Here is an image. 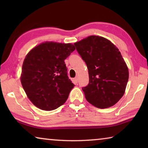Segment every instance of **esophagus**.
I'll use <instances>...</instances> for the list:
<instances>
[{
	"label": "esophagus",
	"instance_id": "1",
	"mask_svg": "<svg viewBox=\"0 0 148 148\" xmlns=\"http://www.w3.org/2000/svg\"><path fill=\"white\" fill-rule=\"evenodd\" d=\"M74 81L76 83H77V82H78V77L77 76H76L74 77Z\"/></svg>",
	"mask_w": 148,
	"mask_h": 148
}]
</instances>
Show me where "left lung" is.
<instances>
[{"mask_svg":"<svg viewBox=\"0 0 148 148\" xmlns=\"http://www.w3.org/2000/svg\"><path fill=\"white\" fill-rule=\"evenodd\" d=\"M87 64L89 82L85 97L99 108L116 104L123 96L129 69L117 47L102 36L91 35L74 44Z\"/></svg>","mask_w":148,"mask_h":148,"instance_id":"left-lung-1","label":"left lung"}]
</instances>
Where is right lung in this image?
<instances>
[{
	"instance_id": "add662e5",
	"label": "right lung",
	"mask_w": 148,
	"mask_h": 148,
	"mask_svg": "<svg viewBox=\"0 0 148 148\" xmlns=\"http://www.w3.org/2000/svg\"><path fill=\"white\" fill-rule=\"evenodd\" d=\"M75 49L70 43L44 42L27 54L20 79L27 97L35 106L51 111L66 101L74 85L67 76L64 61Z\"/></svg>"
}]
</instances>
